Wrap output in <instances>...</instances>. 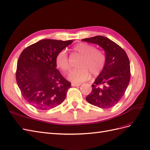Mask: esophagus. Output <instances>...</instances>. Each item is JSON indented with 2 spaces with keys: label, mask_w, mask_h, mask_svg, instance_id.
<instances>
[{
  "label": "esophagus",
  "mask_w": 150,
  "mask_h": 150,
  "mask_svg": "<svg viewBox=\"0 0 150 150\" xmlns=\"http://www.w3.org/2000/svg\"><path fill=\"white\" fill-rule=\"evenodd\" d=\"M81 85L80 83H71V86L73 87H78Z\"/></svg>",
  "instance_id": "obj_1"
}]
</instances>
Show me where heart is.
<instances>
[{
	"label": "heart",
	"instance_id": "1",
	"mask_svg": "<svg viewBox=\"0 0 150 150\" xmlns=\"http://www.w3.org/2000/svg\"><path fill=\"white\" fill-rule=\"evenodd\" d=\"M71 50L81 57L77 63L79 67L68 75V79L72 82L81 83L88 80L91 76L90 74L96 77L104 70L107 60L104 51L83 42L75 45ZM55 63L57 67L64 74H67L70 70L71 65L65 51L62 50L58 53Z\"/></svg>",
	"mask_w": 150,
	"mask_h": 150
}]
</instances>
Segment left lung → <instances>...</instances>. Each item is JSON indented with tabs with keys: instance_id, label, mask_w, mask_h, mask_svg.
Segmentation results:
<instances>
[{
	"instance_id": "left-lung-1",
	"label": "left lung",
	"mask_w": 150,
	"mask_h": 150,
	"mask_svg": "<svg viewBox=\"0 0 150 150\" xmlns=\"http://www.w3.org/2000/svg\"><path fill=\"white\" fill-rule=\"evenodd\" d=\"M82 41L100 45L107 58L104 69L92 85V92L86 100L98 108H112L122 99L129 83V58L120 46L106 37L96 36Z\"/></svg>"
}]
</instances>
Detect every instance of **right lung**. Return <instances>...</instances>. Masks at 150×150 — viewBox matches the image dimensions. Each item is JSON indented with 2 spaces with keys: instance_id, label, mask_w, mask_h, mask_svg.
Masks as SVG:
<instances>
[{
  "instance_id": "add662e5",
  "label": "right lung",
  "mask_w": 150,
  "mask_h": 150,
  "mask_svg": "<svg viewBox=\"0 0 150 150\" xmlns=\"http://www.w3.org/2000/svg\"><path fill=\"white\" fill-rule=\"evenodd\" d=\"M72 42L45 39L21 53L16 72L17 83L24 99L35 108L53 109L65 99L71 83L56 68L55 59Z\"/></svg>"
}]
</instances>
